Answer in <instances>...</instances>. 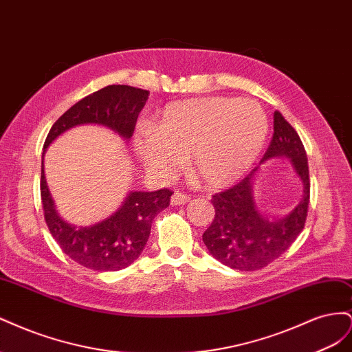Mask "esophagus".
I'll return each mask as SVG.
<instances>
[{"instance_id": "34e87169", "label": "esophagus", "mask_w": 352, "mask_h": 352, "mask_svg": "<svg viewBox=\"0 0 352 352\" xmlns=\"http://www.w3.org/2000/svg\"><path fill=\"white\" fill-rule=\"evenodd\" d=\"M189 197L186 194H182L179 192V190H176V192L172 195V199H170V202H172V206H185L189 202Z\"/></svg>"}]
</instances>
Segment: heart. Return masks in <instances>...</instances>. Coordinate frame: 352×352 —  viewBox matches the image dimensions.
Listing matches in <instances>:
<instances>
[{"label":"heart","mask_w":352,"mask_h":352,"mask_svg":"<svg viewBox=\"0 0 352 352\" xmlns=\"http://www.w3.org/2000/svg\"><path fill=\"white\" fill-rule=\"evenodd\" d=\"M269 135L258 102L207 97L166 105L133 136V150L157 179L172 177L186 158L197 184L220 189L235 184L257 162Z\"/></svg>","instance_id":"1"}]
</instances>
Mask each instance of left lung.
<instances>
[{
    "instance_id": "left-lung-1",
    "label": "left lung",
    "mask_w": 352,
    "mask_h": 352,
    "mask_svg": "<svg viewBox=\"0 0 352 352\" xmlns=\"http://www.w3.org/2000/svg\"><path fill=\"white\" fill-rule=\"evenodd\" d=\"M273 120L274 133L260 164L273 157H286L303 184L300 202L280 219L265 215L253 197V182L261 168L258 166L238 185L212 195L216 216L202 235L212 257L241 272L263 269L279 258L302 232L307 219L310 176L304 145L280 111H274Z\"/></svg>"
}]
</instances>
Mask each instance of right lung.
Wrapping results in <instances>:
<instances>
[{"label": "right lung", "mask_w": 352, "mask_h": 352, "mask_svg": "<svg viewBox=\"0 0 352 352\" xmlns=\"http://www.w3.org/2000/svg\"><path fill=\"white\" fill-rule=\"evenodd\" d=\"M148 95V91L127 85L105 87L70 107L52 124L45 140L41 163V198L45 221L63 252L87 269L117 272L131 265L145 248L154 217L168 207L173 192L168 189L153 192L131 190L109 217L89 226L72 225L58 214L50 194L44 172L45 153L58 136L83 124L107 127L129 141Z\"/></svg>", "instance_id": "right-lung-1"}]
</instances>
